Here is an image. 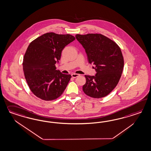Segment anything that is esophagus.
I'll return each instance as SVG.
<instances>
[{
    "mask_svg": "<svg viewBox=\"0 0 151 151\" xmlns=\"http://www.w3.org/2000/svg\"><path fill=\"white\" fill-rule=\"evenodd\" d=\"M79 76H80V75H79V74H76V73H73V74H72V78H77V77Z\"/></svg>",
    "mask_w": 151,
    "mask_h": 151,
    "instance_id": "obj_1",
    "label": "esophagus"
}]
</instances>
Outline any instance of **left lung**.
<instances>
[{
  "mask_svg": "<svg viewBox=\"0 0 151 151\" xmlns=\"http://www.w3.org/2000/svg\"><path fill=\"white\" fill-rule=\"evenodd\" d=\"M85 49L88 62L96 65L94 76L85 75L83 92L91 97H104L117 86L124 67V59L116 42L101 34H76Z\"/></svg>",
  "mask_w": 151,
  "mask_h": 151,
  "instance_id": "obj_1",
  "label": "left lung"
}]
</instances>
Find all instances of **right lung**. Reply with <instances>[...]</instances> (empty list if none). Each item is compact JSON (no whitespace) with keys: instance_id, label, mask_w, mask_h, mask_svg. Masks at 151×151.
Segmentation results:
<instances>
[{"instance_id":"1","label":"right lung","mask_w":151,"mask_h":151,"mask_svg":"<svg viewBox=\"0 0 151 151\" xmlns=\"http://www.w3.org/2000/svg\"><path fill=\"white\" fill-rule=\"evenodd\" d=\"M75 40L70 34L47 33L34 39L26 50L23 62L25 78L30 91L44 101L59 97L72 77L56 70L64 47Z\"/></svg>"}]
</instances>
